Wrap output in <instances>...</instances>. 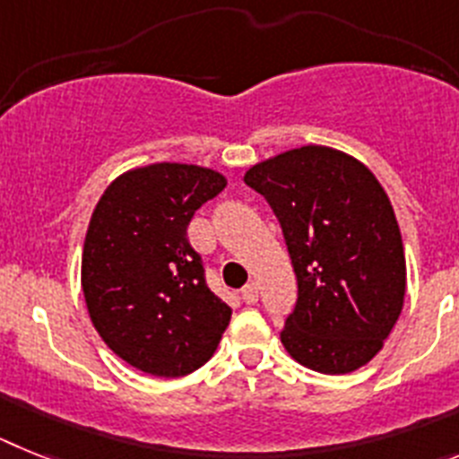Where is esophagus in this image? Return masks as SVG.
Here are the masks:
<instances>
[{
  "mask_svg": "<svg viewBox=\"0 0 459 459\" xmlns=\"http://www.w3.org/2000/svg\"><path fill=\"white\" fill-rule=\"evenodd\" d=\"M242 300H245L247 305H256L258 302V286L254 284V281L242 289Z\"/></svg>",
  "mask_w": 459,
  "mask_h": 459,
  "instance_id": "34e87169",
  "label": "esophagus"
}]
</instances>
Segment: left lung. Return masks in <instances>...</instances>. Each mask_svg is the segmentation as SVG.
Returning <instances> with one entry per match:
<instances>
[{
  "label": "left lung",
  "instance_id": "1",
  "mask_svg": "<svg viewBox=\"0 0 459 459\" xmlns=\"http://www.w3.org/2000/svg\"><path fill=\"white\" fill-rule=\"evenodd\" d=\"M245 182L273 207L298 279L284 349L321 374L368 365L406 290L404 245L384 186L358 159L321 145L256 163Z\"/></svg>",
  "mask_w": 459,
  "mask_h": 459
}]
</instances>
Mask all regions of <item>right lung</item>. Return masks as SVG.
<instances>
[{"label":"right lung","instance_id":"add662e5","mask_svg":"<svg viewBox=\"0 0 459 459\" xmlns=\"http://www.w3.org/2000/svg\"><path fill=\"white\" fill-rule=\"evenodd\" d=\"M226 186L217 170L152 163L103 191L82 249V293L91 324L131 368L185 377L205 365L230 321L210 290L186 226Z\"/></svg>","mask_w":459,"mask_h":459}]
</instances>
